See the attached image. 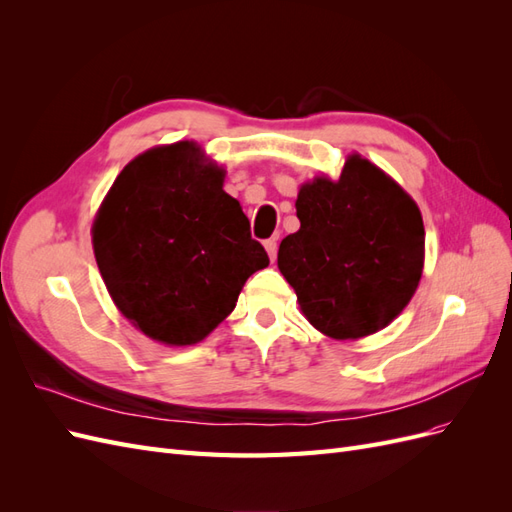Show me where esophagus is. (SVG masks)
<instances>
[{
    "mask_svg": "<svg viewBox=\"0 0 512 512\" xmlns=\"http://www.w3.org/2000/svg\"><path fill=\"white\" fill-rule=\"evenodd\" d=\"M265 250H267L271 262H275V258H277V241L275 239H267L265 241Z\"/></svg>",
    "mask_w": 512,
    "mask_h": 512,
    "instance_id": "1",
    "label": "esophagus"
}]
</instances>
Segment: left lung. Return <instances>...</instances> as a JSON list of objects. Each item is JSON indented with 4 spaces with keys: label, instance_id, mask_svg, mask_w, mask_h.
<instances>
[{
    "label": "left lung",
    "instance_id": "left-lung-1",
    "mask_svg": "<svg viewBox=\"0 0 512 512\" xmlns=\"http://www.w3.org/2000/svg\"><path fill=\"white\" fill-rule=\"evenodd\" d=\"M301 228L277 252L312 327L333 339L384 329L421 282L425 228L399 185L354 153L337 181L316 177L297 196Z\"/></svg>",
    "mask_w": 512,
    "mask_h": 512
}]
</instances>
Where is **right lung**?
Wrapping results in <instances>:
<instances>
[{"label":"right lung","mask_w":512,"mask_h":512,"mask_svg":"<svg viewBox=\"0 0 512 512\" xmlns=\"http://www.w3.org/2000/svg\"><path fill=\"white\" fill-rule=\"evenodd\" d=\"M224 168L192 141L153 147L115 179L96 215L94 254L119 312L156 342L190 346L235 309L269 256L252 239Z\"/></svg>","instance_id":"obj_1"}]
</instances>
